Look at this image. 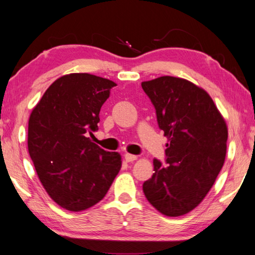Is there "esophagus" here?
<instances>
[{
  "label": "esophagus",
  "instance_id": "obj_1",
  "mask_svg": "<svg viewBox=\"0 0 255 255\" xmlns=\"http://www.w3.org/2000/svg\"><path fill=\"white\" fill-rule=\"evenodd\" d=\"M125 159H126V162H132V161H135V159H137V156L136 155L126 153L125 154Z\"/></svg>",
  "mask_w": 255,
  "mask_h": 255
}]
</instances>
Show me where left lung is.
I'll return each mask as SVG.
<instances>
[{
  "mask_svg": "<svg viewBox=\"0 0 255 255\" xmlns=\"http://www.w3.org/2000/svg\"><path fill=\"white\" fill-rule=\"evenodd\" d=\"M141 88L167 138L166 165L154 159L143 191L159 213L178 217L195 209L214 185L226 157L227 125L209 94L188 80L161 76Z\"/></svg>",
  "mask_w": 255,
  "mask_h": 255,
  "instance_id": "left-lung-1",
  "label": "left lung"
}]
</instances>
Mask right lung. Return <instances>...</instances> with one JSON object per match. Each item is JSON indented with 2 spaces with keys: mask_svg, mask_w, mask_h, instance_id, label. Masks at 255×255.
<instances>
[{
  "mask_svg": "<svg viewBox=\"0 0 255 255\" xmlns=\"http://www.w3.org/2000/svg\"><path fill=\"white\" fill-rule=\"evenodd\" d=\"M115 82L88 73L56 80L29 118L28 150L42 187L56 204L82 211L107 195L122 156L91 141Z\"/></svg>",
  "mask_w": 255,
  "mask_h": 255,
  "instance_id": "add662e5",
  "label": "right lung"
}]
</instances>
